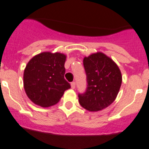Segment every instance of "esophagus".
Wrapping results in <instances>:
<instances>
[{
    "label": "esophagus",
    "instance_id": "1",
    "mask_svg": "<svg viewBox=\"0 0 149 149\" xmlns=\"http://www.w3.org/2000/svg\"><path fill=\"white\" fill-rule=\"evenodd\" d=\"M71 88H73V89H74V88H76V82H75V81L71 82Z\"/></svg>",
    "mask_w": 149,
    "mask_h": 149
}]
</instances>
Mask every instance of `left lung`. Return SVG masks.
Returning a JSON list of instances; mask_svg holds the SVG:
<instances>
[{
  "label": "left lung",
  "instance_id": "left-lung-1",
  "mask_svg": "<svg viewBox=\"0 0 149 149\" xmlns=\"http://www.w3.org/2000/svg\"><path fill=\"white\" fill-rule=\"evenodd\" d=\"M86 73L87 88L79 93L81 106L97 111L109 106L117 96L122 84V75L112 59L102 53L92 54L83 60Z\"/></svg>",
  "mask_w": 149,
  "mask_h": 149
}]
</instances>
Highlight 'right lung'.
<instances>
[{
    "label": "right lung",
    "mask_w": 149,
    "mask_h": 149,
    "mask_svg": "<svg viewBox=\"0 0 149 149\" xmlns=\"http://www.w3.org/2000/svg\"><path fill=\"white\" fill-rule=\"evenodd\" d=\"M66 56L42 53L28 62L24 73V86L29 100L41 107H49L60 100L70 84L65 80Z\"/></svg>",
    "instance_id": "add662e5"
}]
</instances>
